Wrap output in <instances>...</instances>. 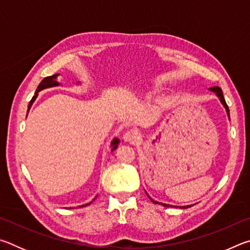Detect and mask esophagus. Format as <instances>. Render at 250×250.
Instances as JSON below:
<instances>
[{"label": "esophagus", "instance_id": "34e87169", "mask_svg": "<svg viewBox=\"0 0 250 250\" xmlns=\"http://www.w3.org/2000/svg\"><path fill=\"white\" fill-rule=\"evenodd\" d=\"M138 139H139V134L137 131H134V130L126 131V132L124 134V140L128 143L137 142Z\"/></svg>", "mask_w": 250, "mask_h": 250}]
</instances>
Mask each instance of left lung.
<instances>
[{"label":"left lung","instance_id":"1","mask_svg":"<svg viewBox=\"0 0 250 250\" xmlns=\"http://www.w3.org/2000/svg\"><path fill=\"white\" fill-rule=\"evenodd\" d=\"M209 89L211 90V91H214L215 92V94H216L217 96H218V98H219V100H221L222 101V104H224V107H225L226 108V111H227V115H228V117H229V109H228V105H227V104H226V101H225V98H224V96H223V91H222V89H221V88H219V87H211V88H209ZM146 195H147V194H146ZM147 196H149V195H147ZM150 197V196H149ZM150 200L152 201V202H153V203H156V204H158V202H155V201H153V200H152V198L150 197ZM162 205H164V206H170V205H167V204H162ZM172 207V206H171ZM185 207H188V206H184L183 207V208H185ZM181 208H182V207H181Z\"/></svg>","mask_w":250,"mask_h":250}]
</instances>
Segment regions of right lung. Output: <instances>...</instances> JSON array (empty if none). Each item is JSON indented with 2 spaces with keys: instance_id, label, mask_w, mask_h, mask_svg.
<instances>
[{
  "instance_id": "add662e5",
  "label": "right lung",
  "mask_w": 250,
  "mask_h": 250,
  "mask_svg": "<svg viewBox=\"0 0 250 250\" xmlns=\"http://www.w3.org/2000/svg\"><path fill=\"white\" fill-rule=\"evenodd\" d=\"M57 74L56 75H53V76H48V77H45L43 80H42L41 82V83L39 84V87H37V89H36V92H35V95L33 96V98H32V100L29 101V104H28V110L31 109V105L33 104V103L34 101H35V99H36V97H37V95H39V92L41 91V90H43V89H46V88H49V87H55V86H58V83L56 82V78H57ZM28 112V111H27ZM118 145H119V140H118V139H115V140L112 141V143H111V146H112V150L111 151H113V150H116L117 149V146H118ZM88 204H86V205H83V206H87Z\"/></svg>"
}]
</instances>
